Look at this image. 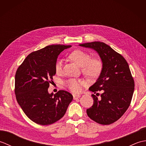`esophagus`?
Returning <instances> with one entry per match:
<instances>
[{
    "instance_id": "1",
    "label": "esophagus",
    "mask_w": 146,
    "mask_h": 146,
    "mask_svg": "<svg viewBox=\"0 0 146 146\" xmlns=\"http://www.w3.org/2000/svg\"><path fill=\"white\" fill-rule=\"evenodd\" d=\"M73 99L74 100H78V99L81 97V96L79 95H76V94H73Z\"/></svg>"
}]
</instances>
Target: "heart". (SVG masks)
Listing matches in <instances>:
<instances>
[{"mask_svg":"<svg viewBox=\"0 0 146 146\" xmlns=\"http://www.w3.org/2000/svg\"><path fill=\"white\" fill-rule=\"evenodd\" d=\"M69 58L78 66L82 67L84 75L90 78H97L102 69V63L98 58H91L90 55L82 49H76L71 52ZM54 70L57 75H60L63 71V61L58 60L54 65ZM65 86L74 93L81 91L83 82L78 79H70L64 83Z\"/></svg>","mask_w":146,"mask_h":146,"instance_id":"b5f03b06","label":"heart"}]
</instances>
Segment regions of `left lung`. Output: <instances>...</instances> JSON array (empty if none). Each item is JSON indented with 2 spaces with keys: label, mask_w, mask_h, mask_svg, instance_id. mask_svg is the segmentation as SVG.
I'll return each mask as SVG.
<instances>
[{
  "label": "left lung",
  "mask_w": 146,
  "mask_h": 146,
  "mask_svg": "<svg viewBox=\"0 0 146 146\" xmlns=\"http://www.w3.org/2000/svg\"><path fill=\"white\" fill-rule=\"evenodd\" d=\"M79 45L94 49L102 61L100 75L89 88L95 95H92L94 104L86 110V113L100 124H111L124 114L132 100L134 81L129 64L122 55L104 42L95 41Z\"/></svg>",
  "instance_id": "1"
}]
</instances>
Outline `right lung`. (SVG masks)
<instances>
[{
  "label": "right lung",
  "mask_w": 146,
  "mask_h": 146,
  "mask_svg": "<svg viewBox=\"0 0 146 146\" xmlns=\"http://www.w3.org/2000/svg\"><path fill=\"white\" fill-rule=\"evenodd\" d=\"M71 46L53 44L34 51L26 58L15 75V94L22 110L38 124L47 125L61 119L73 100L70 93L49 94L58 55Z\"/></svg>",
  "instance_id": "1"
}]
</instances>
